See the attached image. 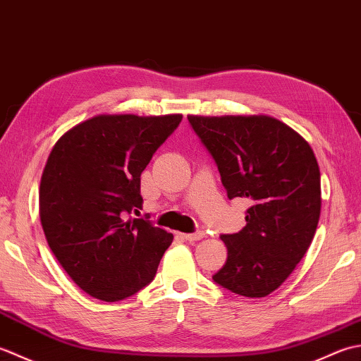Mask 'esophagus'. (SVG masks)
<instances>
[{
    "label": "esophagus",
    "mask_w": 361,
    "mask_h": 361,
    "mask_svg": "<svg viewBox=\"0 0 361 361\" xmlns=\"http://www.w3.org/2000/svg\"><path fill=\"white\" fill-rule=\"evenodd\" d=\"M181 237L188 242H197V240H202L204 237V233L203 231H197V233H192V234H181Z\"/></svg>",
    "instance_id": "obj_1"
}]
</instances>
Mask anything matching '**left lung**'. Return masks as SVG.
Listing matches in <instances>:
<instances>
[{
    "mask_svg": "<svg viewBox=\"0 0 361 361\" xmlns=\"http://www.w3.org/2000/svg\"><path fill=\"white\" fill-rule=\"evenodd\" d=\"M188 121L216 161L229 200L248 198L247 225L221 234L225 265L219 286L264 298L286 281L309 250L321 212V175L309 142L283 122L255 116H194Z\"/></svg>",
    "mask_w": 361,
    "mask_h": 361,
    "instance_id": "1",
    "label": "left lung"
}]
</instances>
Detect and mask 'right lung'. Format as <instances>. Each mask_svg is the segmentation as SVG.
Masks as SVG:
<instances>
[{
  "label": "right lung",
  "instance_id": "obj_1",
  "mask_svg": "<svg viewBox=\"0 0 361 361\" xmlns=\"http://www.w3.org/2000/svg\"><path fill=\"white\" fill-rule=\"evenodd\" d=\"M181 114H99L60 137L40 183V220L63 270L96 299L114 302L153 281L173 235L144 219L141 173Z\"/></svg>",
  "mask_w": 361,
  "mask_h": 361
}]
</instances>
